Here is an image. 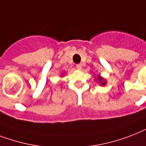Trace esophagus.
Here are the masks:
<instances>
[{
  "instance_id": "1",
  "label": "esophagus",
  "mask_w": 146,
  "mask_h": 146,
  "mask_svg": "<svg viewBox=\"0 0 146 146\" xmlns=\"http://www.w3.org/2000/svg\"><path fill=\"white\" fill-rule=\"evenodd\" d=\"M76 68L78 70H81L82 69V64H77L76 65Z\"/></svg>"
}]
</instances>
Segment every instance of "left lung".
Wrapping results in <instances>:
<instances>
[{"label": "left lung", "mask_w": 146, "mask_h": 146, "mask_svg": "<svg viewBox=\"0 0 146 146\" xmlns=\"http://www.w3.org/2000/svg\"><path fill=\"white\" fill-rule=\"evenodd\" d=\"M96 81H98V82L100 83V85L101 86H105L106 84V79H104V77H102L100 75H98L97 78H95Z\"/></svg>", "instance_id": "left-lung-1"}]
</instances>
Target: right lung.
<instances>
[{
    "instance_id": "add662e5",
    "label": "right lung",
    "mask_w": 146,
    "mask_h": 146,
    "mask_svg": "<svg viewBox=\"0 0 146 146\" xmlns=\"http://www.w3.org/2000/svg\"><path fill=\"white\" fill-rule=\"evenodd\" d=\"M64 73H62V75H61V76H64Z\"/></svg>"
}]
</instances>
